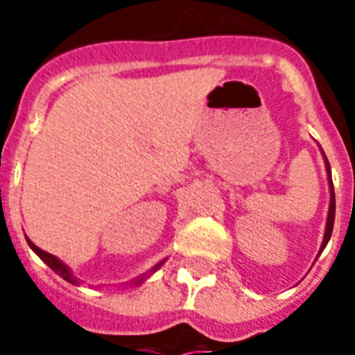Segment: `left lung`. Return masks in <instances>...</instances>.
<instances>
[{
    "label": "left lung",
    "instance_id": "1",
    "mask_svg": "<svg viewBox=\"0 0 355 355\" xmlns=\"http://www.w3.org/2000/svg\"><path fill=\"white\" fill-rule=\"evenodd\" d=\"M325 157V154H323ZM325 169H327L329 175V186H331V203H329V215H327V226H325V236H323V243H321V251L325 249V245L331 239V234H333V224H335V188H333V180H331V165H329L327 157H325Z\"/></svg>",
    "mask_w": 355,
    "mask_h": 355
}]
</instances>
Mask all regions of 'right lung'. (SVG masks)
<instances>
[{
	"mask_svg": "<svg viewBox=\"0 0 355 355\" xmlns=\"http://www.w3.org/2000/svg\"><path fill=\"white\" fill-rule=\"evenodd\" d=\"M26 241H28V245H30V249H32V251H34V253L37 254V257H40V259H42V261L45 262V264H47V266H49L51 270H53V272H57V274L60 275L62 279H66V282H68V283H73V285H80V279H78V277H76V275H73L72 272H70V268L66 266L64 262L58 261L55 254L47 253V251H43V249H40V247H37V245H34V243H32V241H30V239H28V238H26ZM162 264H163V261L159 262V264H155V266L152 268V270H150L148 274H142V275H139L137 279H132V283H135V285H139V283H142V282H144V279H146L148 275L152 274V272H155V270L162 266Z\"/></svg>",
	"mask_w": 355,
	"mask_h": 355,
	"instance_id": "right-lung-1",
	"label": "right lung"
}]
</instances>
